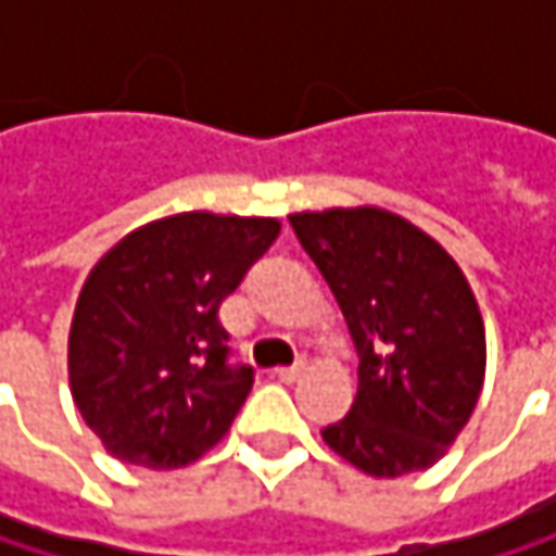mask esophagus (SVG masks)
Returning a JSON list of instances; mask_svg holds the SVG:
<instances>
[{"mask_svg": "<svg viewBox=\"0 0 556 556\" xmlns=\"http://www.w3.org/2000/svg\"><path fill=\"white\" fill-rule=\"evenodd\" d=\"M305 374V361H295V364H289V367H279L277 377L282 383H292V380H299Z\"/></svg>", "mask_w": 556, "mask_h": 556, "instance_id": "obj_1", "label": "esophagus"}]
</instances>
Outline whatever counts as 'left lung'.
Wrapping results in <instances>:
<instances>
[{"label":"left lung","mask_w":556,"mask_h":556,"mask_svg":"<svg viewBox=\"0 0 556 556\" xmlns=\"http://www.w3.org/2000/svg\"><path fill=\"white\" fill-rule=\"evenodd\" d=\"M289 225L331 286L361 367L351 412L325 444L370 477L438 464L486 377V328L457 261L377 205L295 212Z\"/></svg>","instance_id":"obj_1"}]
</instances>
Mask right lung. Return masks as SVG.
<instances>
[{
    "label": "right lung",
    "mask_w": 556,
    "mask_h": 556,
    "mask_svg": "<svg viewBox=\"0 0 556 556\" xmlns=\"http://www.w3.org/2000/svg\"><path fill=\"white\" fill-rule=\"evenodd\" d=\"M277 235V218L179 212L135 228L89 270L66 370L112 457L176 470L228 434L254 370L228 364L218 308Z\"/></svg>",
    "instance_id": "right-lung-1"
}]
</instances>
